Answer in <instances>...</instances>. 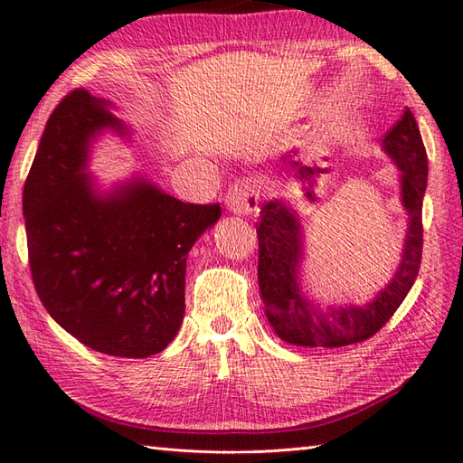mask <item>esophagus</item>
I'll return each mask as SVG.
<instances>
[{"instance_id":"34e87169","label":"esophagus","mask_w":463,"mask_h":463,"mask_svg":"<svg viewBox=\"0 0 463 463\" xmlns=\"http://www.w3.org/2000/svg\"><path fill=\"white\" fill-rule=\"evenodd\" d=\"M225 205L235 215H251L258 210L256 184L250 182V179L235 182L228 190V195H225Z\"/></svg>"}]
</instances>
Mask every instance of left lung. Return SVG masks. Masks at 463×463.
I'll use <instances>...</instances> for the list:
<instances>
[{"label":"left lung","instance_id":"1","mask_svg":"<svg viewBox=\"0 0 463 463\" xmlns=\"http://www.w3.org/2000/svg\"><path fill=\"white\" fill-rule=\"evenodd\" d=\"M385 156L400 169V197L408 213L402 260L388 286L367 304L322 307L301 289L306 240L299 213L284 197L261 205L258 240L260 294L273 332L301 347H344L364 342L390 322L408 296L421 263V205L428 185V156L418 121L410 109L382 139Z\"/></svg>","mask_w":463,"mask_h":463}]
</instances>
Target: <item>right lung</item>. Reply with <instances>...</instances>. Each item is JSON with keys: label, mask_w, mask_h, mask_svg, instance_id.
Masks as SVG:
<instances>
[{"label": "right lung", "mask_w": 463, "mask_h": 463, "mask_svg": "<svg viewBox=\"0 0 463 463\" xmlns=\"http://www.w3.org/2000/svg\"><path fill=\"white\" fill-rule=\"evenodd\" d=\"M113 109L73 90L47 119L24 185L27 251L37 296L65 332L99 354L149 357L184 322L187 253L222 210L137 174L103 190L93 144L106 131L131 139Z\"/></svg>", "instance_id": "obj_1"}]
</instances>
